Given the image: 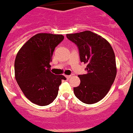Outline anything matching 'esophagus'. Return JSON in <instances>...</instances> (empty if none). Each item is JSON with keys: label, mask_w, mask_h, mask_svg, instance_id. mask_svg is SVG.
I'll return each mask as SVG.
<instances>
[{"label": "esophagus", "mask_w": 133, "mask_h": 133, "mask_svg": "<svg viewBox=\"0 0 133 133\" xmlns=\"http://www.w3.org/2000/svg\"><path fill=\"white\" fill-rule=\"evenodd\" d=\"M65 77H66L67 79H70L71 78V75H67L65 76Z\"/></svg>", "instance_id": "1"}]
</instances>
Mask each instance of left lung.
Returning a JSON list of instances; mask_svg holds the SVG:
<instances>
[{"mask_svg": "<svg viewBox=\"0 0 133 133\" xmlns=\"http://www.w3.org/2000/svg\"><path fill=\"white\" fill-rule=\"evenodd\" d=\"M66 36L78 48L80 61L87 64V74L78 76L80 85L74 88L75 96L87 104L101 101L109 92L116 76L113 49L105 39L91 31Z\"/></svg>", "mask_w": 133, "mask_h": 133, "instance_id": "8db88e82", "label": "left lung"}]
</instances>
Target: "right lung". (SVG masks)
I'll return each mask as SVG.
<instances>
[{"label": "right lung", "instance_id": "add662e5", "mask_svg": "<svg viewBox=\"0 0 133 133\" xmlns=\"http://www.w3.org/2000/svg\"><path fill=\"white\" fill-rule=\"evenodd\" d=\"M63 38L61 34H37L17 54L15 79L23 94L33 103L41 106L51 103L57 96L61 80L66 79L50 71L55 49Z\"/></svg>", "mask_w": 133, "mask_h": 133}]
</instances>
